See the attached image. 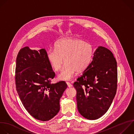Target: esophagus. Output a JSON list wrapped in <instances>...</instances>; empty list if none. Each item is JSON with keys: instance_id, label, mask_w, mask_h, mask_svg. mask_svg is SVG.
Here are the masks:
<instances>
[{"instance_id": "esophagus-1", "label": "esophagus", "mask_w": 134, "mask_h": 134, "mask_svg": "<svg viewBox=\"0 0 134 134\" xmlns=\"http://www.w3.org/2000/svg\"><path fill=\"white\" fill-rule=\"evenodd\" d=\"M66 83H67V86H68V87H72V85L70 83V82H66Z\"/></svg>"}]
</instances>
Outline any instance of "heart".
<instances>
[{"label":"heart","instance_id":"b5f03b06","mask_svg":"<svg viewBox=\"0 0 134 134\" xmlns=\"http://www.w3.org/2000/svg\"><path fill=\"white\" fill-rule=\"evenodd\" d=\"M92 44L76 38H65L58 40L55 44V49L47 52V58L54 71H58L65 63L58 78L69 80L75 72L83 71L90 65L93 56Z\"/></svg>","mask_w":134,"mask_h":134}]
</instances>
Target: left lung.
Wrapping results in <instances>:
<instances>
[{"instance_id":"obj_1","label":"left lung","mask_w":134,"mask_h":134,"mask_svg":"<svg viewBox=\"0 0 134 134\" xmlns=\"http://www.w3.org/2000/svg\"><path fill=\"white\" fill-rule=\"evenodd\" d=\"M73 86L77 92V108L83 117L95 120L104 115L117 91V62L113 53L99 46L92 62Z\"/></svg>"}]
</instances>
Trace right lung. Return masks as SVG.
<instances>
[{
  "label": "right lung",
  "mask_w": 134,
  "mask_h": 134,
  "mask_svg": "<svg viewBox=\"0 0 134 134\" xmlns=\"http://www.w3.org/2000/svg\"><path fill=\"white\" fill-rule=\"evenodd\" d=\"M44 49L21 48L17 56L15 83L20 100L31 116L48 121L59 112V100L67 85L64 81L51 83L55 76Z\"/></svg>",
  "instance_id": "obj_1"
}]
</instances>
